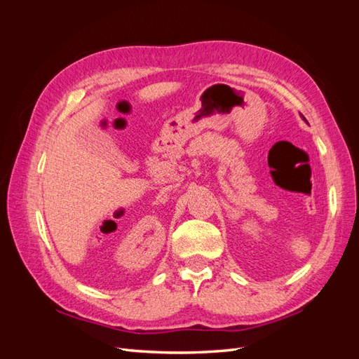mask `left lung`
<instances>
[{"mask_svg":"<svg viewBox=\"0 0 359 359\" xmlns=\"http://www.w3.org/2000/svg\"><path fill=\"white\" fill-rule=\"evenodd\" d=\"M301 116H302V115H301ZM302 119H304V121H306V118H304V116H302Z\"/></svg>","mask_w":359,"mask_h":359,"instance_id":"left-lung-1","label":"left lung"}]
</instances>
